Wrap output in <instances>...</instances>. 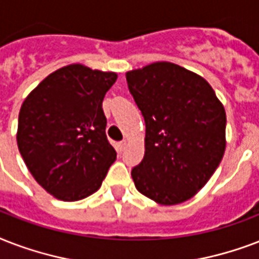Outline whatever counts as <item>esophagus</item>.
Instances as JSON below:
<instances>
[{"mask_svg":"<svg viewBox=\"0 0 259 259\" xmlns=\"http://www.w3.org/2000/svg\"><path fill=\"white\" fill-rule=\"evenodd\" d=\"M125 146H127V140H121V142H119V150H120V151H123L124 148H125Z\"/></svg>","mask_w":259,"mask_h":259,"instance_id":"esophagus-1","label":"esophagus"}]
</instances>
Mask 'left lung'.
Wrapping results in <instances>:
<instances>
[{"mask_svg":"<svg viewBox=\"0 0 259 259\" xmlns=\"http://www.w3.org/2000/svg\"><path fill=\"white\" fill-rule=\"evenodd\" d=\"M146 123L144 157L131 171L136 189L163 205L193 197L226 150V111L197 74L157 62L125 74Z\"/></svg>","mask_w":259,"mask_h":259,"instance_id":"1","label":"left lung"}]
</instances>
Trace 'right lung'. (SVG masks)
I'll list each match as a JSON object with an SVG mask.
<instances>
[{
	"mask_svg": "<svg viewBox=\"0 0 259 259\" xmlns=\"http://www.w3.org/2000/svg\"><path fill=\"white\" fill-rule=\"evenodd\" d=\"M116 79V73L65 66L24 100L17 146L33 178L54 197H88L98 190L115 162L102 100Z\"/></svg>",
	"mask_w": 259,
	"mask_h": 259,
	"instance_id": "1",
	"label": "right lung"
}]
</instances>
